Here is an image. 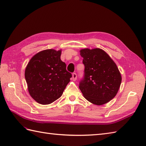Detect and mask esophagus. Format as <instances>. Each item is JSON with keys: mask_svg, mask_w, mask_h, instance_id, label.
<instances>
[{"mask_svg": "<svg viewBox=\"0 0 146 146\" xmlns=\"http://www.w3.org/2000/svg\"><path fill=\"white\" fill-rule=\"evenodd\" d=\"M72 78H73V81H76V78H77V75L75 73H73L72 74Z\"/></svg>", "mask_w": 146, "mask_h": 146, "instance_id": "esophagus-1", "label": "esophagus"}]
</instances>
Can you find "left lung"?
I'll return each mask as SVG.
<instances>
[{
    "label": "left lung",
    "instance_id": "left-lung-1",
    "mask_svg": "<svg viewBox=\"0 0 146 146\" xmlns=\"http://www.w3.org/2000/svg\"><path fill=\"white\" fill-rule=\"evenodd\" d=\"M80 55L83 58L85 70L79 88L91 103L97 105L107 103L117 95L122 81L116 64L99 48L82 49Z\"/></svg>",
    "mask_w": 146,
    "mask_h": 146
}]
</instances>
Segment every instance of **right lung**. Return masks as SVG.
<instances>
[{
	"mask_svg": "<svg viewBox=\"0 0 146 146\" xmlns=\"http://www.w3.org/2000/svg\"><path fill=\"white\" fill-rule=\"evenodd\" d=\"M61 51L46 49L31 59L25 70L30 95L38 103L51 104L63 94L72 77L60 59Z\"/></svg>",
	"mask_w": 146,
	"mask_h": 146,
	"instance_id": "right-lung-1",
	"label": "right lung"
}]
</instances>
